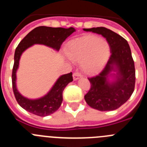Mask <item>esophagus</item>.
<instances>
[{
	"mask_svg": "<svg viewBox=\"0 0 147 147\" xmlns=\"http://www.w3.org/2000/svg\"><path fill=\"white\" fill-rule=\"evenodd\" d=\"M81 77H82V75L81 74H80V73L75 72L74 74H73V79H74V80H77Z\"/></svg>",
	"mask_w": 147,
	"mask_h": 147,
	"instance_id": "1",
	"label": "esophagus"
}]
</instances>
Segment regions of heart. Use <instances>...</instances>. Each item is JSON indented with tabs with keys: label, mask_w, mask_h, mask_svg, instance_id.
<instances>
[{
	"label": "heart",
	"mask_w": 147,
	"mask_h": 147,
	"mask_svg": "<svg viewBox=\"0 0 147 147\" xmlns=\"http://www.w3.org/2000/svg\"><path fill=\"white\" fill-rule=\"evenodd\" d=\"M65 53L73 61H82V67L92 74L100 70L110 55L108 42L96 36L82 37L68 44Z\"/></svg>",
	"instance_id": "1"
}]
</instances>
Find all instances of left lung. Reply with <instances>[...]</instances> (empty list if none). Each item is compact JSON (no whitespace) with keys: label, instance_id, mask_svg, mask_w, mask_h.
I'll return each instance as SVG.
<instances>
[{"label":"left lung","instance_id":"obj_1","mask_svg":"<svg viewBox=\"0 0 147 147\" xmlns=\"http://www.w3.org/2000/svg\"><path fill=\"white\" fill-rule=\"evenodd\" d=\"M102 35L110 45V58L98 74L88 78L90 89L85 96L90 107L100 111L120 107L134 91L136 70L130 48L127 40L105 27L83 28Z\"/></svg>","mask_w":147,"mask_h":147}]
</instances>
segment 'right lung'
<instances>
[{"label": "right lung", "instance_id": "add662e5", "mask_svg": "<svg viewBox=\"0 0 147 147\" xmlns=\"http://www.w3.org/2000/svg\"><path fill=\"white\" fill-rule=\"evenodd\" d=\"M74 32L76 29L73 27L65 28L39 26L31 31L16 48L11 75L13 92L18 103L28 112L42 117L56 112L62 102V92L67 84L73 81V76L71 72L62 75L45 96L34 99L28 98L18 91L16 85V73L19 67L20 57L26 49L35 44L46 45L59 51L62 42Z\"/></svg>", "mask_w": 147, "mask_h": 147}]
</instances>
